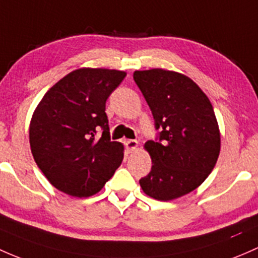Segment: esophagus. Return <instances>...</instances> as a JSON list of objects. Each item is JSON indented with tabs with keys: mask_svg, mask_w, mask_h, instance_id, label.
I'll use <instances>...</instances> for the list:
<instances>
[{
	"mask_svg": "<svg viewBox=\"0 0 258 258\" xmlns=\"http://www.w3.org/2000/svg\"><path fill=\"white\" fill-rule=\"evenodd\" d=\"M124 146H126V150L128 152H134L138 147V142L136 140H127L124 141Z\"/></svg>",
	"mask_w": 258,
	"mask_h": 258,
	"instance_id": "obj_1",
	"label": "esophagus"
}]
</instances>
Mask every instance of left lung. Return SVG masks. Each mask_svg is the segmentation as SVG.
<instances>
[{
    "label": "left lung",
    "instance_id": "obj_1",
    "mask_svg": "<svg viewBox=\"0 0 258 258\" xmlns=\"http://www.w3.org/2000/svg\"><path fill=\"white\" fill-rule=\"evenodd\" d=\"M134 79L145 96L157 130V141L145 148L152 158L142 190L168 202L195 190L215 167L220 131L213 105L190 78L164 69L136 70Z\"/></svg>",
    "mask_w": 258,
    "mask_h": 258
}]
</instances>
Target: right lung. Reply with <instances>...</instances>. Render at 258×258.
I'll return each instance as SVG.
<instances>
[{"instance_id":"obj_1","label":"right lung","mask_w":258,"mask_h":258,"mask_svg":"<svg viewBox=\"0 0 258 258\" xmlns=\"http://www.w3.org/2000/svg\"><path fill=\"white\" fill-rule=\"evenodd\" d=\"M126 73L81 68L45 93L29 124L33 158L63 193H99L123 159V146L111 141L106 100Z\"/></svg>"}]
</instances>
